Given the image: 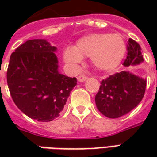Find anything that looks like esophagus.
<instances>
[{"instance_id": "esophagus-1", "label": "esophagus", "mask_w": 157, "mask_h": 157, "mask_svg": "<svg viewBox=\"0 0 157 157\" xmlns=\"http://www.w3.org/2000/svg\"><path fill=\"white\" fill-rule=\"evenodd\" d=\"M86 80V76L84 75H81L78 76V81L80 82H84Z\"/></svg>"}]
</instances>
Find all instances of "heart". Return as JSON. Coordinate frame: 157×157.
Returning a JSON list of instances; mask_svg holds the SVG:
<instances>
[{"label":"heart","instance_id":"1","mask_svg":"<svg viewBox=\"0 0 157 157\" xmlns=\"http://www.w3.org/2000/svg\"><path fill=\"white\" fill-rule=\"evenodd\" d=\"M126 44L120 33H92L79 39L75 47L64 51V60L73 70L78 68L82 58L92 59L102 71L115 70L124 57Z\"/></svg>","mask_w":157,"mask_h":157}]
</instances>
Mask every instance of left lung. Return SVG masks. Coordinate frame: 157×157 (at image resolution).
Returning a JSON list of instances; mask_svg holds the SVG:
<instances>
[{
    "mask_svg": "<svg viewBox=\"0 0 157 157\" xmlns=\"http://www.w3.org/2000/svg\"><path fill=\"white\" fill-rule=\"evenodd\" d=\"M127 50V57L123 64L125 67L138 65L144 61L141 48L137 42L128 39ZM145 86V78L128 71L116 73L102 81L95 97L96 106L106 117L119 118L127 114L141 102Z\"/></svg>",
    "mask_w": 157,
    "mask_h": 157,
    "instance_id": "8db88e82",
    "label": "left lung"
}]
</instances>
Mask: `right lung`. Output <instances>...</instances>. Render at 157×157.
I'll return each mask as SVG.
<instances>
[{"label":"right lung","mask_w":157,"mask_h":157,"mask_svg":"<svg viewBox=\"0 0 157 157\" xmlns=\"http://www.w3.org/2000/svg\"><path fill=\"white\" fill-rule=\"evenodd\" d=\"M56 50L46 39H32L10 57L6 79L12 100L24 114L37 121L59 117L76 86L75 77L59 71Z\"/></svg>","instance_id":"right-lung-1"}]
</instances>
